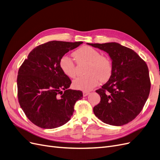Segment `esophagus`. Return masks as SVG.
<instances>
[{"instance_id": "1", "label": "esophagus", "mask_w": 160, "mask_h": 160, "mask_svg": "<svg viewBox=\"0 0 160 160\" xmlns=\"http://www.w3.org/2000/svg\"><path fill=\"white\" fill-rule=\"evenodd\" d=\"M89 94V92H88V91H83V97H86V96H88Z\"/></svg>"}]
</instances>
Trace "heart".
<instances>
[{"label":"heart","instance_id":"1","mask_svg":"<svg viewBox=\"0 0 160 160\" xmlns=\"http://www.w3.org/2000/svg\"><path fill=\"white\" fill-rule=\"evenodd\" d=\"M78 62H88L85 72L87 75L77 77L72 86L77 89L89 91L98 85L99 81L108 80L112 72V65L108 57L101 55L100 52L89 46H83L73 52ZM61 71L67 77L73 78L76 76L75 65L69 56L65 55L60 60Z\"/></svg>","mask_w":160,"mask_h":160}]
</instances>
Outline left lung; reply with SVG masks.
<instances>
[{
  "mask_svg": "<svg viewBox=\"0 0 160 160\" xmlns=\"http://www.w3.org/2000/svg\"><path fill=\"white\" fill-rule=\"evenodd\" d=\"M108 52L112 61L109 81L96 92L100 103L94 107L97 118L105 123L121 126L141 112L151 88L148 67L132 49L118 42L88 43Z\"/></svg>",
  "mask_w": 160,
  "mask_h": 160,
  "instance_id": "8db88e82",
  "label": "left lung"
}]
</instances>
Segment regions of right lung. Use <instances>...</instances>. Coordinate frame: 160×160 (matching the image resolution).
<instances>
[{
    "mask_svg": "<svg viewBox=\"0 0 160 160\" xmlns=\"http://www.w3.org/2000/svg\"><path fill=\"white\" fill-rule=\"evenodd\" d=\"M83 42L52 41L33 49L19 68L18 99L27 118L38 127L53 129L71 119L81 91L69 89L71 81L60 67L65 53Z\"/></svg>",
    "mask_w": 160,
    "mask_h": 160,
    "instance_id": "add662e5",
    "label": "right lung"
}]
</instances>
